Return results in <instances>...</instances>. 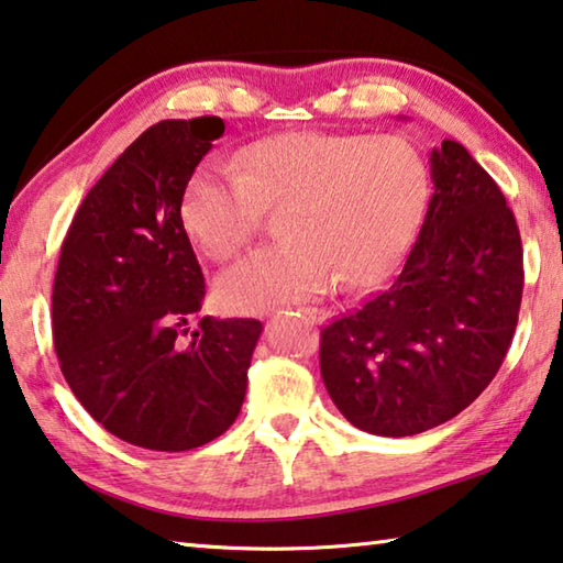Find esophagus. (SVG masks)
<instances>
[{
    "label": "esophagus",
    "mask_w": 563,
    "mask_h": 563,
    "mask_svg": "<svg viewBox=\"0 0 563 563\" xmlns=\"http://www.w3.org/2000/svg\"><path fill=\"white\" fill-rule=\"evenodd\" d=\"M300 313H302V318L310 320V323H323V320L328 318L325 310H320V308H300Z\"/></svg>",
    "instance_id": "esophagus-1"
}]
</instances>
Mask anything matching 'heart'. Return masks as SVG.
I'll use <instances>...</instances> for the list:
<instances>
[{"label":"heart","mask_w":563,"mask_h":563,"mask_svg":"<svg viewBox=\"0 0 563 563\" xmlns=\"http://www.w3.org/2000/svg\"><path fill=\"white\" fill-rule=\"evenodd\" d=\"M238 169L202 165L185 185L180 218L212 261L225 263L280 210L283 243L255 250L218 280L230 313H263L386 278L413 240L428 202V167L398 135L285 132L257 140Z\"/></svg>","instance_id":"heart-1"}]
</instances>
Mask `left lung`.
Returning a JSON list of instances; mask_svg holds the SVG:
<instances>
[{
    "label": "left lung",
    "instance_id": "obj_1",
    "mask_svg": "<svg viewBox=\"0 0 563 563\" xmlns=\"http://www.w3.org/2000/svg\"><path fill=\"white\" fill-rule=\"evenodd\" d=\"M421 233L386 290L320 330V376L361 431L416 435L484 394L501 368L523 292L519 225L468 150L431 153Z\"/></svg>",
    "mask_w": 563,
    "mask_h": 563
}]
</instances>
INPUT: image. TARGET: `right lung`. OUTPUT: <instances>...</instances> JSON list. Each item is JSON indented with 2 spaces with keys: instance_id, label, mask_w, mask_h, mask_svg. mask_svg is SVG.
<instances>
[{
  "instance_id": "obj_1",
  "label": "right lung",
  "mask_w": 563,
  "mask_h": 563,
  "mask_svg": "<svg viewBox=\"0 0 563 563\" xmlns=\"http://www.w3.org/2000/svg\"><path fill=\"white\" fill-rule=\"evenodd\" d=\"M222 132L220 118L147 128L87 192L62 243L52 288L62 376L97 423L150 451L198 449L233 426L263 330L210 316L187 328L205 278L180 202Z\"/></svg>"
}]
</instances>
